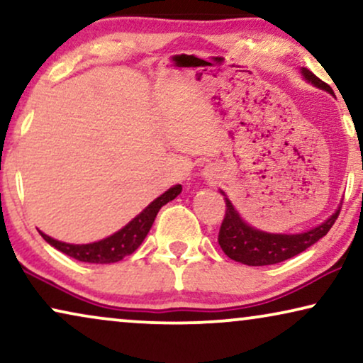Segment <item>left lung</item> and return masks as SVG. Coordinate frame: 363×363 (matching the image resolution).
Wrapping results in <instances>:
<instances>
[{
    "label": "left lung",
    "mask_w": 363,
    "mask_h": 363,
    "mask_svg": "<svg viewBox=\"0 0 363 363\" xmlns=\"http://www.w3.org/2000/svg\"><path fill=\"white\" fill-rule=\"evenodd\" d=\"M302 76L306 81L314 84L315 87L324 89V91L334 94L329 84L320 81L314 72H311L307 67L301 69ZM223 193V191H221ZM226 201V213L223 218L220 235H218V242H220L221 250L225 251L228 257L233 261L242 262L247 266H269L277 264L286 259H291L299 255V252L306 251L314 242H317L320 238H324L337 218H339L340 206L332 215L329 220H325L322 225L312 230L301 233V235H272V233H264L255 228L246 225L241 220L240 213L235 210L231 201L225 198Z\"/></svg>",
    "instance_id": "8db88e82"
}]
</instances>
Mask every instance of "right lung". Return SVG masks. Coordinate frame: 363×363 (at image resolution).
<instances>
[{
    "label": "right lung",
    "instance_id": "1",
    "mask_svg": "<svg viewBox=\"0 0 363 363\" xmlns=\"http://www.w3.org/2000/svg\"><path fill=\"white\" fill-rule=\"evenodd\" d=\"M180 191L182 185L172 186L170 190L158 196L157 200H153L140 215L133 218L121 231L113 233L112 236H108L102 241L91 242V245H67V242L52 240L51 236L44 235L41 231H39V235L44 238V241H48L49 245L64 252V255L74 257V259L82 262H96V264H111V262H117L123 259L125 256L132 255L142 245V241L145 240L148 231H150L160 208L167 205L168 201L175 200L180 195Z\"/></svg>",
    "mask_w": 363,
    "mask_h": 363
}]
</instances>
